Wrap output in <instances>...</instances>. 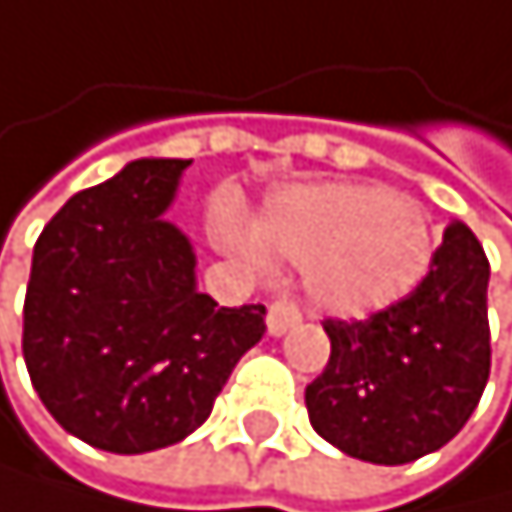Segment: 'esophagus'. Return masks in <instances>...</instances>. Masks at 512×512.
I'll return each mask as SVG.
<instances>
[{
  "mask_svg": "<svg viewBox=\"0 0 512 512\" xmlns=\"http://www.w3.org/2000/svg\"><path fill=\"white\" fill-rule=\"evenodd\" d=\"M266 323H269V333H272V336L288 333L291 327H298V323H301L298 304H291L288 298H275V301L269 304V317H266Z\"/></svg>",
  "mask_w": 512,
  "mask_h": 512,
  "instance_id": "obj_1",
  "label": "esophagus"
}]
</instances>
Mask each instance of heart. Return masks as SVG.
Wrapping results in <instances>:
<instances>
[{"label": "heart", "instance_id": "1", "mask_svg": "<svg viewBox=\"0 0 512 512\" xmlns=\"http://www.w3.org/2000/svg\"><path fill=\"white\" fill-rule=\"evenodd\" d=\"M217 234L246 259H262L227 214L217 217ZM256 237L262 250L307 262L314 304L343 317H365L407 298L433 262L423 211L372 185H307L278 195Z\"/></svg>", "mask_w": 512, "mask_h": 512}]
</instances>
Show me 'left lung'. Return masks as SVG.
Returning <instances> with one entry per match:
<instances>
[{"label": "left lung", "instance_id": "obj_1", "mask_svg": "<svg viewBox=\"0 0 512 512\" xmlns=\"http://www.w3.org/2000/svg\"><path fill=\"white\" fill-rule=\"evenodd\" d=\"M487 278L484 246L452 221L407 298L365 320H323L330 362L304 391L314 430L375 465H407L446 446L491 375Z\"/></svg>", "mask_w": 512, "mask_h": 512}]
</instances>
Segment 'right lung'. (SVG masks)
<instances>
[{
  "label": "right lung",
  "mask_w": 512,
  "mask_h": 512,
  "mask_svg": "<svg viewBox=\"0 0 512 512\" xmlns=\"http://www.w3.org/2000/svg\"><path fill=\"white\" fill-rule=\"evenodd\" d=\"M189 160H134L76 192L34 243L21 352L66 433L140 455L211 417L266 333V307H217L195 288V253L163 211Z\"/></svg>",
  "instance_id": "obj_1"
}]
</instances>
